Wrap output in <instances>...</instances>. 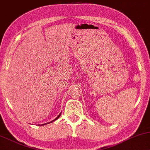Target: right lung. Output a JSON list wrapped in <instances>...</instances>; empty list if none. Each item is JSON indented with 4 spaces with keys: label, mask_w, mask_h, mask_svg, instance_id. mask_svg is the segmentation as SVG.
I'll list each match as a JSON object with an SVG mask.
<instances>
[{
    "label": "right lung",
    "mask_w": 150,
    "mask_h": 150,
    "mask_svg": "<svg viewBox=\"0 0 150 150\" xmlns=\"http://www.w3.org/2000/svg\"><path fill=\"white\" fill-rule=\"evenodd\" d=\"M60 115H61V114H60V115H59V116H58V117H57V118H56V119H54V120L53 121H52V122H49V123H47V124H50V123H52V122H54V121L57 120V119H58V118H59V117H60ZM45 124H42V125H45Z\"/></svg>",
    "instance_id": "1"
}]
</instances>
